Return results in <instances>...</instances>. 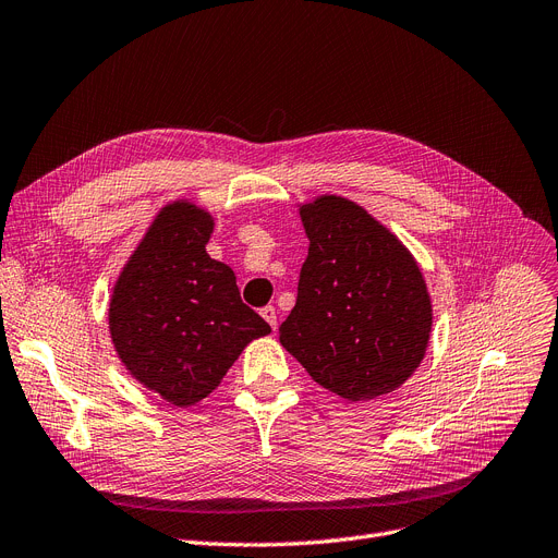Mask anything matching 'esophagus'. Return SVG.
Listing matches in <instances>:
<instances>
[{
    "instance_id": "esophagus-1",
    "label": "esophagus",
    "mask_w": 558,
    "mask_h": 558,
    "mask_svg": "<svg viewBox=\"0 0 558 558\" xmlns=\"http://www.w3.org/2000/svg\"><path fill=\"white\" fill-rule=\"evenodd\" d=\"M260 315H263V320L268 323L270 327H272V331L277 329V311H275V306H265V308H260Z\"/></svg>"
}]
</instances>
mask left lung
Segmentation results:
<instances>
[{"instance_id":"left-lung-1","label":"left lung","mask_w":558,"mask_h":558,"mask_svg":"<svg viewBox=\"0 0 558 558\" xmlns=\"http://www.w3.org/2000/svg\"><path fill=\"white\" fill-rule=\"evenodd\" d=\"M300 218L308 256L279 342L342 400L392 392L422 363L434 323L417 260L352 199L320 195Z\"/></svg>"}]
</instances>
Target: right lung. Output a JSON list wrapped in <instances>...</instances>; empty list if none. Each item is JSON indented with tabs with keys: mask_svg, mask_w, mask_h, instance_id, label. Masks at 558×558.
Returning <instances> with one entry per match:
<instances>
[{
	"mask_svg": "<svg viewBox=\"0 0 558 558\" xmlns=\"http://www.w3.org/2000/svg\"><path fill=\"white\" fill-rule=\"evenodd\" d=\"M214 227V216L189 199L166 204L109 302L122 365L174 407L202 402L247 344L272 331L243 304L229 265L206 254Z\"/></svg>",
	"mask_w": 558,
	"mask_h": 558,
	"instance_id": "1",
	"label": "right lung"
}]
</instances>
